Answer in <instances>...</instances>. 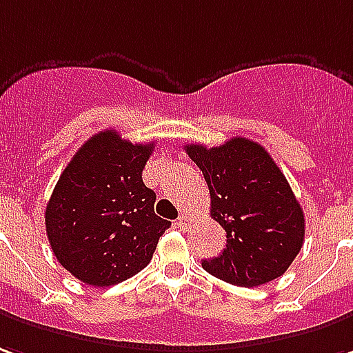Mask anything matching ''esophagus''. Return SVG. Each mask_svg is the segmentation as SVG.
I'll list each match as a JSON object with an SVG mask.
<instances>
[{
	"instance_id": "obj_1",
	"label": "esophagus",
	"mask_w": 353,
	"mask_h": 353,
	"mask_svg": "<svg viewBox=\"0 0 353 353\" xmlns=\"http://www.w3.org/2000/svg\"><path fill=\"white\" fill-rule=\"evenodd\" d=\"M191 221H193V219H191V216H187V214H181V216L177 218L176 223L179 225V229H185L187 225H189V223H191Z\"/></svg>"
}]
</instances>
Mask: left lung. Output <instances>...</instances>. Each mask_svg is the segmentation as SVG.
I'll return each instance as SVG.
<instances>
[{"mask_svg":"<svg viewBox=\"0 0 353 353\" xmlns=\"http://www.w3.org/2000/svg\"><path fill=\"white\" fill-rule=\"evenodd\" d=\"M210 191V216L228 245L202 268L236 287L281 277L304 245V212L287 177L262 145L233 137L219 147L185 145Z\"/></svg>","mask_w":353,"mask_h":353,"instance_id":"8db88e82","label":"left lung"}]
</instances>
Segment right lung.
I'll use <instances>...</instances> for the list:
<instances>
[{"label": "right lung", "instance_id": "obj_1", "mask_svg": "<svg viewBox=\"0 0 353 353\" xmlns=\"http://www.w3.org/2000/svg\"><path fill=\"white\" fill-rule=\"evenodd\" d=\"M152 143L107 130L83 143L57 181L46 208L49 245L59 263L91 287L134 277L151 262L172 225L154 214L157 194L143 183Z\"/></svg>", "mask_w": 353, "mask_h": 353}]
</instances>
